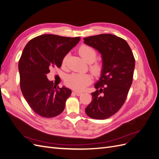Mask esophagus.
<instances>
[{
    "mask_svg": "<svg viewBox=\"0 0 159 159\" xmlns=\"http://www.w3.org/2000/svg\"><path fill=\"white\" fill-rule=\"evenodd\" d=\"M73 93H74L77 96H80V95H81V94H82V93L80 92V91H74Z\"/></svg>",
    "mask_w": 159,
    "mask_h": 159,
    "instance_id": "obj_1",
    "label": "esophagus"
}]
</instances>
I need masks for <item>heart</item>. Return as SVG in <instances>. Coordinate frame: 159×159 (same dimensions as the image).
Masks as SVG:
<instances>
[{
    "mask_svg": "<svg viewBox=\"0 0 159 159\" xmlns=\"http://www.w3.org/2000/svg\"><path fill=\"white\" fill-rule=\"evenodd\" d=\"M80 55L87 62L91 64L93 62L97 57V52L91 46L84 45L81 46L78 50ZM66 60V56L64 57L63 63ZM90 71L94 75L99 76L102 74L103 70V64L102 62L96 61L91 64L89 67ZM92 81V78L89 74H73L67 77L65 83L68 87L76 91H82L89 85Z\"/></svg>",
    "mask_w": 159,
    "mask_h": 159,
    "instance_id": "1",
    "label": "heart"
}]
</instances>
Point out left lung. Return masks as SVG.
Listing matches in <instances>:
<instances>
[{
  "label": "left lung",
  "mask_w": 159,
  "mask_h": 159,
  "mask_svg": "<svg viewBox=\"0 0 159 159\" xmlns=\"http://www.w3.org/2000/svg\"><path fill=\"white\" fill-rule=\"evenodd\" d=\"M84 43L102 54L103 70L92 101L85 108L88 116L105 119L116 113L125 102L133 82L135 61L131 48L123 38L110 34L84 38Z\"/></svg>",
  "instance_id": "left-lung-1"
}]
</instances>
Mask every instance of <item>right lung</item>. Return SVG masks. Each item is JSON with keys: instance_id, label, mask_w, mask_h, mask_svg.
Returning a JSON list of instances; mask_svg holds the SVG:
<instances>
[{"instance_id": "right-lung-1", "label": "right lung", "mask_w": 159, "mask_h": 159, "mask_svg": "<svg viewBox=\"0 0 159 159\" xmlns=\"http://www.w3.org/2000/svg\"><path fill=\"white\" fill-rule=\"evenodd\" d=\"M80 37L70 38L43 34L32 38L19 60L20 85L24 98L36 114L54 117L63 112L70 89L56 88L46 74L53 68H60L66 55L78 44Z\"/></svg>"}]
</instances>
